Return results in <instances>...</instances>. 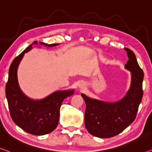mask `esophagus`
<instances>
[{"instance_id":"esophagus-1","label":"esophagus","mask_w":152,"mask_h":152,"mask_svg":"<svg viewBox=\"0 0 152 152\" xmlns=\"http://www.w3.org/2000/svg\"><path fill=\"white\" fill-rule=\"evenodd\" d=\"M85 85H84L83 83L80 84V89H85Z\"/></svg>"}]
</instances>
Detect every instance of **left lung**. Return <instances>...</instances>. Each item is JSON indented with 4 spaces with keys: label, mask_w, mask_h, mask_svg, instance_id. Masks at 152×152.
Masks as SVG:
<instances>
[{
    "label": "left lung",
    "mask_w": 152,
    "mask_h": 152,
    "mask_svg": "<svg viewBox=\"0 0 152 152\" xmlns=\"http://www.w3.org/2000/svg\"><path fill=\"white\" fill-rule=\"evenodd\" d=\"M128 61L125 67L131 72L132 83L130 90L121 101L107 103L81 96L86 103L85 127L91 134L99 138L115 137L129 126L137 117L142 100L144 74L134 53L126 48Z\"/></svg>",
    "instance_id": "8db88e82"
}]
</instances>
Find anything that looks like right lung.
Masks as SVG:
<instances>
[{
    "instance_id": "right-lung-1",
    "label": "right lung",
    "mask_w": 152,
    "mask_h": 152,
    "mask_svg": "<svg viewBox=\"0 0 152 152\" xmlns=\"http://www.w3.org/2000/svg\"><path fill=\"white\" fill-rule=\"evenodd\" d=\"M39 43L49 47L58 45ZM36 44H37V41L33 42L11 63L5 94L10 115L14 123L29 134L39 136L48 134L57 127L63 101L72 96L74 91L73 90L56 91L44 99L37 101L27 98L22 92L18 83V65L24 53L30 50L33 45Z\"/></svg>"
}]
</instances>
